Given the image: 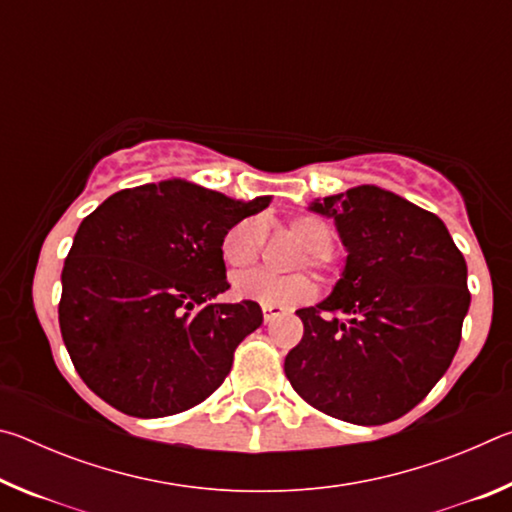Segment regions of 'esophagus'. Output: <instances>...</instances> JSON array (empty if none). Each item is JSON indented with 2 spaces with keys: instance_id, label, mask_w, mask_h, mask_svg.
Returning <instances> with one entry per match:
<instances>
[{
  "instance_id": "34e87169",
  "label": "esophagus",
  "mask_w": 512,
  "mask_h": 512,
  "mask_svg": "<svg viewBox=\"0 0 512 512\" xmlns=\"http://www.w3.org/2000/svg\"><path fill=\"white\" fill-rule=\"evenodd\" d=\"M262 314H264V323L271 325L275 318H280L284 314V309H277V307H262Z\"/></svg>"
}]
</instances>
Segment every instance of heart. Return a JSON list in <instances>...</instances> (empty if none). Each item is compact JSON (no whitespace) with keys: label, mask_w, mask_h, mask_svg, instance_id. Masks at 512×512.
<instances>
[{"label":"heart","mask_w":512,"mask_h":512,"mask_svg":"<svg viewBox=\"0 0 512 512\" xmlns=\"http://www.w3.org/2000/svg\"><path fill=\"white\" fill-rule=\"evenodd\" d=\"M287 230L298 244L307 250V264L316 271L327 268V253L332 248L334 230L325 219L314 214H298L291 216L287 221ZM264 230L259 221L246 219L225 232L221 241V255L223 262L228 264L232 271H241L257 262L259 250H262ZM232 293L239 300L257 302L262 307H277L289 309L293 305H300L309 298H314L316 287L307 275H289L280 277L266 271H248L239 273L232 280Z\"/></svg>","instance_id":"1"}]
</instances>
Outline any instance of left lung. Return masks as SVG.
Listing matches in <instances>:
<instances>
[{
    "mask_svg": "<svg viewBox=\"0 0 512 512\" xmlns=\"http://www.w3.org/2000/svg\"><path fill=\"white\" fill-rule=\"evenodd\" d=\"M334 219L343 273L284 359L302 400L332 418L384 424L420 404L445 375L470 309L467 264L445 223L375 185L316 198Z\"/></svg>",
    "mask_w": 512,
    "mask_h": 512,
    "instance_id": "1",
    "label": "left lung"
}]
</instances>
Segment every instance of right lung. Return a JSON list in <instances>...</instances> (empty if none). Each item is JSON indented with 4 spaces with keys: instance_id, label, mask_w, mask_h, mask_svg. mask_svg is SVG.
Listing matches in <instances>:
<instances>
[{
    "instance_id": "obj_1",
    "label": "right lung",
    "mask_w": 512,
    "mask_h": 512,
    "mask_svg": "<svg viewBox=\"0 0 512 512\" xmlns=\"http://www.w3.org/2000/svg\"><path fill=\"white\" fill-rule=\"evenodd\" d=\"M268 203L171 178L121 189L85 216L60 277L58 320L92 393L135 418H164L223 384L264 316L250 300L214 302L230 289L221 241Z\"/></svg>"
}]
</instances>
